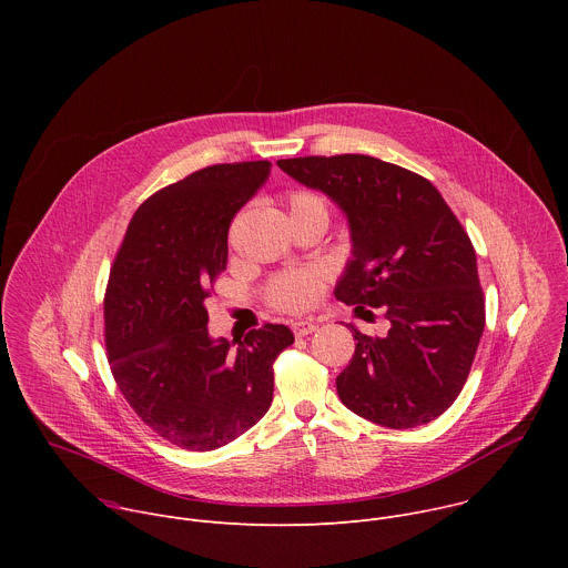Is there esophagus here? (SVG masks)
<instances>
[{
  "label": "esophagus",
  "mask_w": 568,
  "mask_h": 568,
  "mask_svg": "<svg viewBox=\"0 0 568 568\" xmlns=\"http://www.w3.org/2000/svg\"><path fill=\"white\" fill-rule=\"evenodd\" d=\"M316 331V323L314 321H294L292 323V333L296 335V337H307V335H312Z\"/></svg>",
  "instance_id": "esophagus-1"
}]
</instances>
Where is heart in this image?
<instances>
[{"label":"heart","instance_id":"heart-1","mask_svg":"<svg viewBox=\"0 0 568 568\" xmlns=\"http://www.w3.org/2000/svg\"><path fill=\"white\" fill-rule=\"evenodd\" d=\"M290 215L318 211L328 215L326 200L312 191H292L287 195ZM323 292V276L316 270H294L278 274L267 285V301L283 312H301L310 307Z\"/></svg>","mask_w":568,"mask_h":568}]
</instances>
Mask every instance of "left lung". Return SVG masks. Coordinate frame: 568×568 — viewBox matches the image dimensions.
<instances>
[{
	"label": "left lung",
	"instance_id": "left-lung-1",
	"mask_svg": "<svg viewBox=\"0 0 568 568\" xmlns=\"http://www.w3.org/2000/svg\"><path fill=\"white\" fill-rule=\"evenodd\" d=\"M276 164L348 215L353 261L335 296L355 312L382 307L390 323L384 337L353 328L355 355L337 377L342 402L390 429L436 420L463 390L485 326L467 231L429 180L388 161L335 154Z\"/></svg>",
	"mask_w": 568,
	"mask_h": 568
}]
</instances>
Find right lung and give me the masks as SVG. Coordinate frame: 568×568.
Wrapping results in <instances>:
<instances>
[{"mask_svg":"<svg viewBox=\"0 0 568 568\" xmlns=\"http://www.w3.org/2000/svg\"><path fill=\"white\" fill-rule=\"evenodd\" d=\"M270 169L215 164L156 191L132 215L110 270L103 316L116 386L182 449L211 452L254 427L272 404V366L294 344L281 323L247 333L237 348L206 328L204 301L226 270L231 220Z\"/></svg>","mask_w":568,"mask_h":568,"instance_id":"1","label":"right lung"}]
</instances>
